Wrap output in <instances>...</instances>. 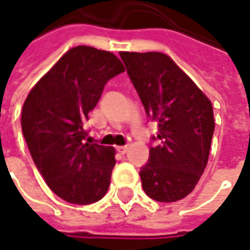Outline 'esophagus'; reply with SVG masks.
I'll return each instance as SVG.
<instances>
[{
	"instance_id": "1",
	"label": "esophagus",
	"mask_w": 250,
	"mask_h": 250,
	"mask_svg": "<svg viewBox=\"0 0 250 250\" xmlns=\"http://www.w3.org/2000/svg\"><path fill=\"white\" fill-rule=\"evenodd\" d=\"M116 150H118L120 154H125V153H127V150H128V146H118V147H116Z\"/></svg>"
}]
</instances>
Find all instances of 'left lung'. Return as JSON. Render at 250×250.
Masks as SVG:
<instances>
[{
	"instance_id": "8db88e82",
	"label": "left lung",
	"mask_w": 250,
	"mask_h": 250,
	"mask_svg": "<svg viewBox=\"0 0 250 250\" xmlns=\"http://www.w3.org/2000/svg\"><path fill=\"white\" fill-rule=\"evenodd\" d=\"M147 116L159 125L161 145L141 168L142 188L160 203L190 194L209 157L215 130L209 98L175 61L160 52H120Z\"/></svg>"
}]
</instances>
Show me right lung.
<instances>
[{"instance_id": "1", "label": "right lung", "mask_w": 250, "mask_h": 250, "mask_svg": "<svg viewBox=\"0 0 250 250\" xmlns=\"http://www.w3.org/2000/svg\"><path fill=\"white\" fill-rule=\"evenodd\" d=\"M125 72L111 52L91 46L69 49L28 93L21 130L41 175L64 201L89 205L109 188L115 149L86 141L84 122L106 82Z\"/></svg>"}]
</instances>
